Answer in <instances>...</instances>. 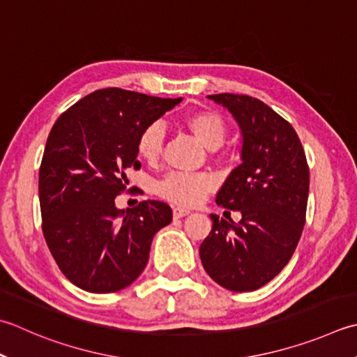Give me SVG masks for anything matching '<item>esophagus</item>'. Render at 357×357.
Returning <instances> with one entry per match:
<instances>
[{
	"label": "esophagus",
	"mask_w": 357,
	"mask_h": 357,
	"mask_svg": "<svg viewBox=\"0 0 357 357\" xmlns=\"http://www.w3.org/2000/svg\"><path fill=\"white\" fill-rule=\"evenodd\" d=\"M190 213V211H188V208H185V207H174L173 208V218H183V216H185V215H188Z\"/></svg>",
	"instance_id": "1"
}]
</instances>
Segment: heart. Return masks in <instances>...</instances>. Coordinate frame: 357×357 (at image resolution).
<instances>
[{
    "label": "heart",
    "mask_w": 357,
    "mask_h": 357,
    "mask_svg": "<svg viewBox=\"0 0 357 357\" xmlns=\"http://www.w3.org/2000/svg\"><path fill=\"white\" fill-rule=\"evenodd\" d=\"M183 123L207 149H216L225 141L226 122L211 109H197L184 116ZM165 128L160 122H151L139 132L136 151L146 164H155L162 156ZM215 188V179L206 173L172 172L158 184V193L174 204L197 206Z\"/></svg>",
    "instance_id": "heart-1"
}]
</instances>
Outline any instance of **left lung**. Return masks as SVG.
<instances>
[{
  "label": "left lung",
  "instance_id": "left-lung-1",
  "mask_svg": "<svg viewBox=\"0 0 357 357\" xmlns=\"http://www.w3.org/2000/svg\"><path fill=\"white\" fill-rule=\"evenodd\" d=\"M226 107L243 132V162L229 174L216 204L240 211L241 220L211 215L201 243L206 272L222 288H261L288 264L302 236L310 167L292 125L266 103L244 94L208 96Z\"/></svg>",
  "mask_w": 357,
  "mask_h": 357
}]
</instances>
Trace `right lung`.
I'll list each match as a JSON object with an SVG mask.
<instances>
[{"label":"right lung","instance_id":"right-lung-1","mask_svg":"<svg viewBox=\"0 0 357 357\" xmlns=\"http://www.w3.org/2000/svg\"><path fill=\"white\" fill-rule=\"evenodd\" d=\"M179 102L97 89L49 132L38 176L41 229L63 275L80 289L108 294L127 288L145 269L153 236L170 225L164 201L146 199L123 212L114 199L127 190V172L141 169L139 132Z\"/></svg>","mask_w":357,"mask_h":357}]
</instances>
